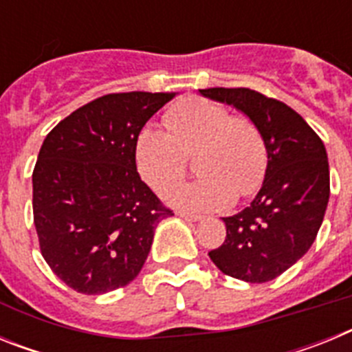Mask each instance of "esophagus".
Here are the masks:
<instances>
[{
    "instance_id": "1",
    "label": "esophagus",
    "mask_w": 352,
    "mask_h": 352,
    "mask_svg": "<svg viewBox=\"0 0 352 352\" xmlns=\"http://www.w3.org/2000/svg\"><path fill=\"white\" fill-rule=\"evenodd\" d=\"M178 217L188 220V222H197V220H203V214H195L190 211H178Z\"/></svg>"
}]
</instances>
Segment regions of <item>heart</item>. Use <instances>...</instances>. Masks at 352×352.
<instances>
[{"instance_id":"1","label":"heart","mask_w":352,"mask_h":352,"mask_svg":"<svg viewBox=\"0 0 352 352\" xmlns=\"http://www.w3.org/2000/svg\"><path fill=\"white\" fill-rule=\"evenodd\" d=\"M167 132L144 129L135 141V164L153 190L166 192L183 179L194 157L195 182L174 188L167 201L190 210H223L234 197H250L268 169V148L259 126L231 114L222 104L188 96L164 114Z\"/></svg>"}]
</instances>
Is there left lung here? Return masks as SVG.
<instances>
[{
	"instance_id": "8db88e82",
	"label": "left lung",
	"mask_w": 352,
	"mask_h": 352,
	"mask_svg": "<svg viewBox=\"0 0 352 352\" xmlns=\"http://www.w3.org/2000/svg\"><path fill=\"white\" fill-rule=\"evenodd\" d=\"M234 105L261 129L268 169L259 194L226 217V241L208 256L226 275L250 284L276 278L312 247L329 199V166L321 138L284 102L248 88L199 89Z\"/></svg>"
}]
</instances>
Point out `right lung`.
<instances>
[{
    "label": "right lung",
    "mask_w": 352,
    "mask_h": 352,
    "mask_svg": "<svg viewBox=\"0 0 352 352\" xmlns=\"http://www.w3.org/2000/svg\"><path fill=\"white\" fill-rule=\"evenodd\" d=\"M176 93H111L61 120L33 170V220L49 268L74 291L104 294L141 272L173 211L141 179L135 141Z\"/></svg>",
    "instance_id": "add662e5"
}]
</instances>
